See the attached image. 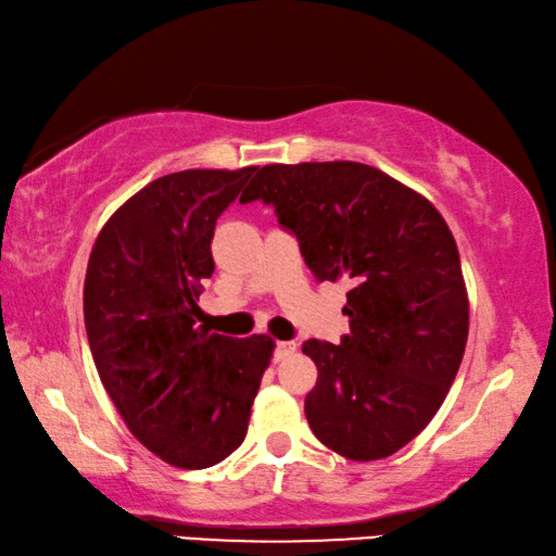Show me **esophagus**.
Masks as SVG:
<instances>
[{"label": "esophagus", "instance_id": "obj_1", "mask_svg": "<svg viewBox=\"0 0 556 556\" xmlns=\"http://www.w3.org/2000/svg\"><path fill=\"white\" fill-rule=\"evenodd\" d=\"M296 351V343L294 341H279L277 349H275V361H285L289 358Z\"/></svg>", "mask_w": 556, "mask_h": 556}]
</instances>
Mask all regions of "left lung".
Here are the masks:
<instances>
[{"label":"left lung","mask_w":556,"mask_h":556,"mask_svg":"<svg viewBox=\"0 0 556 556\" xmlns=\"http://www.w3.org/2000/svg\"><path fill=\"white\" fill-rule=\"evenodd\" d=\"M275 207L319 281H349L341 343L304 341L319 378L312 433L349 460L389 457L443 405L465 354L470 304L451 227L378 167L264 165L240 202Z\"/></svg>","instance_id":"obj_1"}]
</instances>
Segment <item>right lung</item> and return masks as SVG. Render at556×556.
Returning <instances> with one entry per match:
<instances>
[{"mask_svg": "<svg viewBox=\"0 0 556 556\" xmlns=\"http://www.w3.org/2000/svg\"><path fill=\"white\" fill-rule=\"evenodd\" d=\"M257 167L182 170L138 190L96 237L84 281L88 346L121 418L148 451L185 470L242 445L275 341L200 321L217 217Z\"/></svg>", "mask_w": 556, "mask_h": 556, "instance_id": "1", "label": "right lung"}]
</instances>
